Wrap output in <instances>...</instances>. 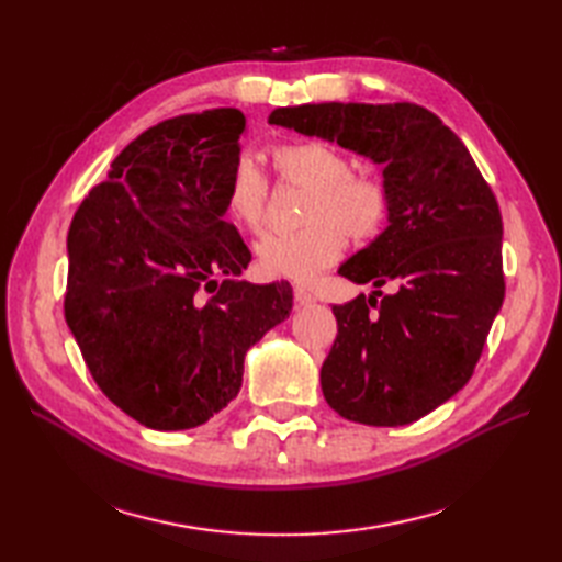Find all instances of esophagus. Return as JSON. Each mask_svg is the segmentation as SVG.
Segmentation results:
<instances>
[{
    "instance_id": "obj_1",
    "label": "esophagus",
    "mask_w": 562,
    "mask_h": 562,
    "mask_svg": "<svg viewBox=\"0 0 562 562\" xmlns=\"http://www.w3.org/2000/svg\"><path fill=\"white\" fill-rule=\"evenodd\" d=\"M293 295H295V302L300 304V307H307V304L316 302V297H314V295L307 291V288H302V285H295Z\"/></svg>"
}]
</instances>
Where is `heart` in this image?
<instances>
[{"mask_svg": "<svg viewBox=\"0 0 562 562\" xmlns=\"http://www.w3.org/2000/svg\"><path fill=\"white\" fill-rule=\"evenodd\" d=\"M271 161L283 182L307 187L310 194L302 209L307 225L291 234H267L255 246L267 277L304 283L342 255L345 234L368 241L382 232L391 209L386 184L372 173H349L342 151L316 140L285 143L271 149ZM225 206L241 229L262 227L267 178L252 157L232 166Z\"/></svg>", "mask_w": 562, "mask_h": 562, "instance_id": "b5f03b06", "label": "heart"}]
</instances>
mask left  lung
<instances>
[{"mask_svg": "<svg viewBox=\"0 0 562 562\" xmlns=\"http://www.w3.org/2000/svg\"><path fill=\"white\" fill-rule=\"evenodd\" d=\"M269 124L335 140L384 166L389 225L339 267L378 291L335 304L321 368L328 405L370 427H403L462 389L504 302L502 213L469 149L413 103L279 108ZM391 282L397 291L382 296Z\"/></svg>", "mask_w": 562, "mask_h": 562, "instance_id": "left-lung-1", "label": "left lung"}]
</instances>
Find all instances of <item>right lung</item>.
I'll return each mask as SVG.
<instances>
[{
  "label": "right lung",
  "mask_w": 562,
  "mask_h": 562,
  "mask_svg": "<svg viewBox=\"0 0 562 562\" xmlns=\"http://www.w3.org/2000/svg\"><path fill=\"white\" fill-rule=\"evenodd\" d=\"M244 131L234 108L147 128L67 232V326L100 391L149 429L223 411L246 351L293 310L288 283L236 279L250 250L225 220V192Z\"/></svg>",
  "instance_id": "obj_1"
}]
</instances>
